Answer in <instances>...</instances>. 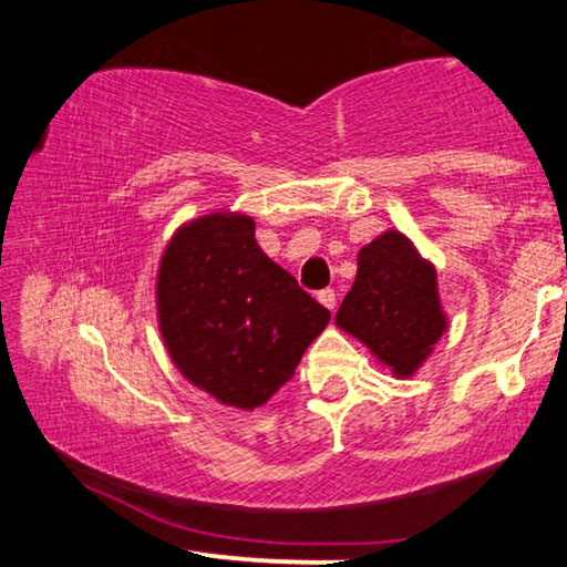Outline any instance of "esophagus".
<instances>
[{
    "label": "esophagus",
    "instance_id": "34e87169",
    "mask_svg": "<svg viewBox=\"0 0 567 567\" xmlns=\"http://www.w3.org/2000/svg\"><path fill=\"white\" fill-rule=\"evenodd\" d=\"M318 300L332 312L334 305H338V295H334V290H322V292H318Z\"/></svg>",
    "mask_w": 567,
    "mask_h": 567
}]
</instances>
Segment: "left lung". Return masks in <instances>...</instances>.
Here are the masks:
<instances>
[{
	"label": "left lung",
	"instance_id": "1",
	"mask_svg": "<svg viewBox=\"0 0 567 567\" xmlns=\"http://www.w3.org/2000/svg\"><path fill=\"white\" fill-rule=\"evenodd\" d=\"M334 322L392 378H412L447 332L435 265L410 237L388 229L358 252V275Z\"/></svg>",
	"mask_w": 567,
	"mask_h": 567
}]
</instances>
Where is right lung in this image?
<instances>
[{"instance_id": "obj_1", "label": "right lung", "mask_w": 567, "mask_h": 567, "mask_svg": "<svg viewBox=\"0 0 567 567\" xmlns=\"http://www.w3.org/2000/svg\"><path fill=\"white\" fill-rule=\"evenodd\" d=\"M157 322L175 368L227 408L255 410L292 380L330 312L255 239V219L209 213L182 225L157 270Z\"/></svg>"}]
</instances>
